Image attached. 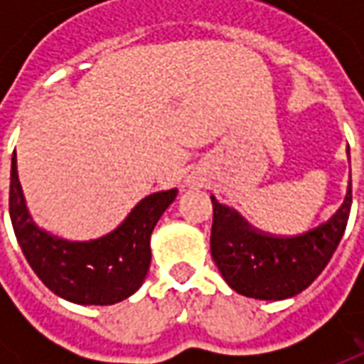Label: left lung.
<instances>
[{
  "instance_id": "8db88e82",
  "label": "left lung",
  "mask_w": 364,
  "mask_h": 364,
  "mask_svg": "<svg viewBox=\"0 0 364 364\" xmlns=\"http://www.w3.org/2000/svg\"><path fill=\"white\" fill-rule=\"evenodd\" d=\"M213 198L210 253L224 281L250 298L282 300L308 289L326 269L351 213V183L343 205L328 222L298 236H273L250 226Z\"/></svg>"
}]
</instances>
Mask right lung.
Masks as SVG:
<instances>
[{"instance_id":"1","label":"right lung","mask_w":364,"mask_h":364,"mask_svg":"<svg viewBox=\"0 0 364 364\" xmlns=\"http://www.w3.org/2000/svg\"><path fill=\"white\" fill-rule=\"evenodd\" d=\"M175 197L177 189L151 193L111 234L91 242H66L33 224L15 156L11 161L9 216L23 255L54 294L75 304H114L140 289L150 269L151 230Z\"/></svg>"}]
</instances>
